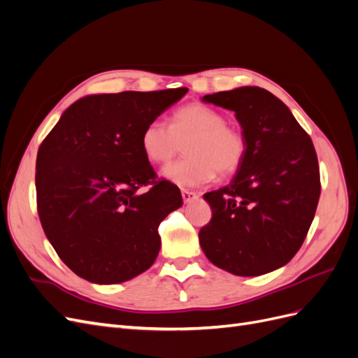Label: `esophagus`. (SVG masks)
<instances>
[{"label":"esophagus","mask_w":358,"mask_h":358,"mask_svg":"<svg viewBox=\"0 0 358 358\" xmlns=\"http://www.w3.org/2000/svg\"><path fill=\"white\" fill-rule=\"evenodd\" d=\"M200 197L199 192H194V191H188V189H182V199L183 203H191L194 200H197Z\"/></svg>","instance_id":"obj_1"}]
</instances>
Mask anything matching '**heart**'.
Listing matches in <instances>:
<instances>
[{
  "label": "heart",
  "mask_w": 358,
  "mask_h": 358,
  "mask_svg": "<svg viewBox=\"0 0 358 358\" xmlns=\"http://www.w3.org/2000/svg\"><path fill=\"white\" fill-rule=\"evenodd\" d=\"M187 143L185 159L169 164L161 176L183 188L201 187L212 182L216 173L229 176L241 167L246 152L245 138L212 107L192 103L173 113L170 125L161 119L146 124L140 146L154 164H166Z\"/></svg>",
  "instance_id": "obj_1"
}]
</instances>
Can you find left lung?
<instances>
[{"instance_id":"left-lung-1","label":"left lung","mask_w":358,"mask_h":358,"mask_svg":"<svg viewBox=\"0 0 358 358\" xmlns=\"http://www.w3.org/2000/svg\"><path fill=\"white\" fill-rule=\"evenodd\" d=\"M233 110L246 152L227 187L204 194L212 220L199 239L209 262L237 276H259L297 254L320 200L315 148L288 107L258 86L204 95Z\"/></svg>"}]
</instances>
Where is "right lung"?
<instances>
[{
  "mask_svg": "<svg viewBox=\"0 0 358 358\" xmlns=\"http://www.w3.org/2000/svg\"><path fill=\"white\" fill-rule=\"evenodd\" d=\"M188 88L88 95L73 103L38 148L37 209L59 258L94 284L143 273L159 252L158 225L182 196L157 175L140 136ZM152 185L146 193L138 189Z\"/></svg>",
  "mask_w": 358,
  "mask_h": 358,
  "instance_id": "add662e5",
  "label": "right lung"
}]
</instances>
